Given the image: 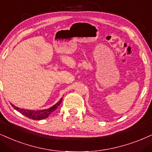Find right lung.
<instances>
[{
	"instance_id": "obj_1",
	"label": "right lung",
	"mask_w": 152,
	"mask_h": 152,
	"mask_svg": "<svg viewBox=\"0 0 152 152\" xmlns=\"http://www.w3.org/2000/svg\"><path fill=\"white\" fill-rule=\"evenodd\" d=\"M62 97L57 102L51 107L50 108L46 109H42V110H30V109H21L19 107H15L14 104H11V105L14 107L15 110L21 113V114L24 115V116L28 117V118L33 119V120H43L49 116V115L53 112L54 111L56 110L57 107L62 103Z\"/></svg>"
}]
</instances>
